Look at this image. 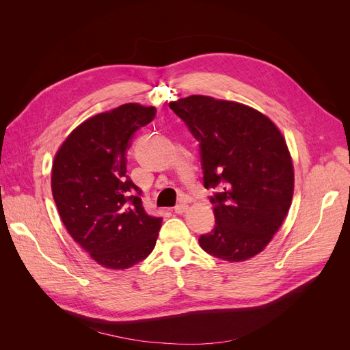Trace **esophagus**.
<instances>
[{"label":"esophagus","mask_w":350,"mask_h":350,"mask_svg":"<svg viewBox=\"0 0 350 350\" xmlns=\"http://www.w3.org/2000/svg\"><path fill=\"white\" fill-rule=\"evenodd\" d=\"M187 210H189L187 204H178V206L174 207V213L176 214H183V213H186Z\"/></svg>","instance_id":"1"}]
</instances>
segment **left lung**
<instances>
[{
  "instance_id": "obj_1",
  "label": "left lung",
  "mask_w": 350,
  "mask_h": 350,
  "mask_svg": "<svg viewBox=\"0 0 350 350\" xmlns=\"http://www.w3.org/2000/svg\"><path fill=\"white\" fill-rule=\"evenodd\" d=\"M200 142L204 186L215 226L198 238L206 252L228 262L258 255L282 226L293 196V164L285 137L267 115L231 100L191 95L170 102Z\"/></svg>"
}]
</instances>
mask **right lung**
<instances>
[{
    "instance_id": "add662e5",
    "label": "right lung",
    "mask_w": 350,
    "mask_h": 350,
    "mask_svg": "<svg viewBox=\"0 0 350 350\" xmlns=\"http://www.w3.org/2000/svg\"><path fill=\"white\" fill-rule=\"evenodd\" d=\"M156 116L154 106L124 103L82 122L52 163L51 189L62 223L99 265L127 269L154 245L163 219L143 208L126 174L132 135Z\"/></svg>"
}]
</instances>
